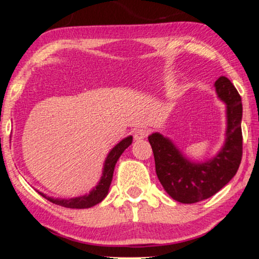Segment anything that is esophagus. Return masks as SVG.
I'll return each instance as SVG.
<instances>
[{
    "label": "esophagus",
    "instance_id": "esophagus-1",
    "mask_svg": "<svg viewBox=\"0 0 259 259\" xmlns=\"http://www.w3.org/2000/svg\"><path fill=\"white\" fill-rule=\"evenodd\" d=\"M133 137H135V140H143V139H145L146 137H148V131L144 130V128H138L135 132V135H133Z\"/></svg>",
    "mask_w": 259,
    "mask_h": 259
}]
</instances>
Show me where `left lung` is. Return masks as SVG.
Masks as SVG:
<instances>
[{"label": "left lung", "mask_w": 259, "mask_h": 259, "mask_svg": "<svg viewBox=\"0 0 259 259\" xmlns=\"http://www.w3.org/2000/svg\"><path fill=\"white\" fill-rule=\"evenodd\" d=\"M215 89L218 97L226 104L227 128L225 143L212 158L192 161L168 137L158 132L149 136L159 183L169 196L180 203L192 204L213 196L232 180L240 165L241 97L226 76L215 81Z\"/></svg>", "instance_id": "1"}]
</instances>
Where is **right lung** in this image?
Masks as SVG:
<instances>
[{
	"label": "right lung",
	"instance_id": "add662e5",
	"mask_svg": "<svg viewBox=\"0 0 259 259\" xmlns=\"http://www.w3.org/2000/svg\"><path fill=\"white\" fill-rule=\"evenodd\" d=\"M133 137L128 136L126 138H123L121 142L117 143L113 149L110 150L109 154L105 157L104 164H103V170H102V177L98 181V184L92 188L89 193L84 194V196L79 197H73V198H54L47 196L46 193L40 192V191L36 190L41 197H44L46 199L49 200L57 205H61L65 207H71V209H88V207L95 206L96 204L101 203L102 200L107 197L108 192H109V187L113 180V174H114V168L116 164L117 159L120 158V156L122 155V152L126 150L128 146L132 144Z\"/></svg>",
	"mask_w": 259,
	"mask_h": 259
}]
</instances>
